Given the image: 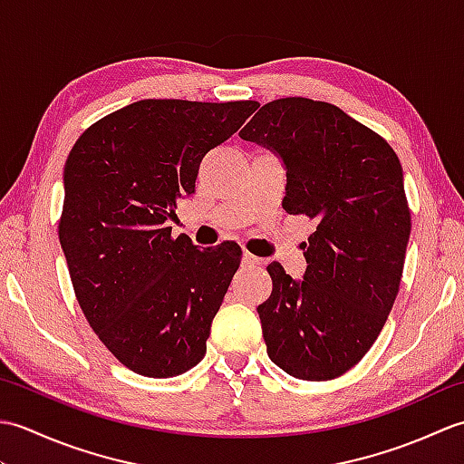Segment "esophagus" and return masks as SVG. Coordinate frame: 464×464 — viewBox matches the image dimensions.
Here are the masks:
<instances>
[{
  "mask_svg": "<svg viewBox=\"0 0 464 464\" xmlns=\"http://www.w3.org/2000/svg\"><path fill=\"white\" fill-rule=\"evenodd\" d=\"M241 261H243L245 267H257V265H259V257H255V255H251L247 251L243 253V259Z\"/></svg>",
  "mask_w": 464,
  "mask_h": 464,
  "instance_id": "obj_1",
  "label": "esophagus"
}]
</instances>
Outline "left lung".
<instances>
[{"label":"left lung","instance_id":"1","mask_svg":"<svg viewBox=\"0 0 464 464\" xmlns=\"http://www.w3.org/2000/svg\"><path fill=\"white\" fill-rule=\"evenodd\" d=\"M239 137L281 160L283 209L317 223L303 279L267 267L273 291L257 313L269 359L303 381L341 377L377 341L399 293L411 237L399 157L339 107L304 97L263 105Z\"/></svg>","mask_w":464,"mask_h":464}]
</instances>
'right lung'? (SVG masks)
Segmentation results:
<instances>
[{"label":"right lung","mask_w":464,"mask_h":464,"mask_svg":"<svg viewBox=\"0 0 464 464\" xmlns=\"http://www.w3.org/2000/svg\"><path fill=\"white\" fill-rule=\"evenodd\" d=\"M255 102L143 100L93 123L63 167L59 243L97 337L137 374L177 377L201 362L241 247L171 237L177 201L203 157L239 131Z\"/></svg>","instance_id":"add662e5"}]
</instances>
